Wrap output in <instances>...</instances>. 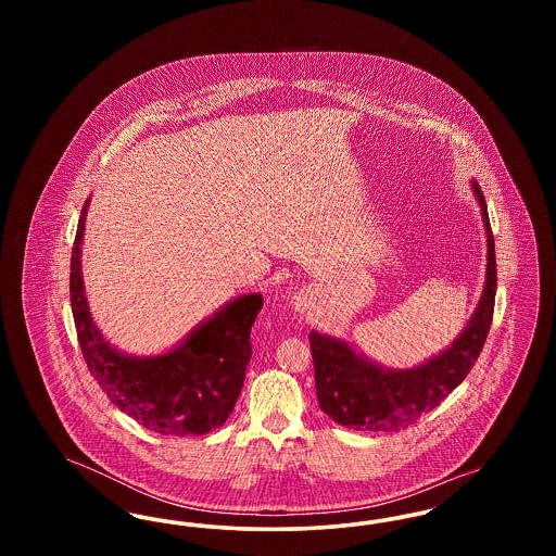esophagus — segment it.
<instances>
[{
  "label": "esophagus",
  "mask_w": 556,
  "mask_h": 556,
  "mask_svg": "<svg viewBox=\"0 0 556 556\" xmlns=\"http://www.w3.org/2000/svg\"><path fill=\"white\" fill-rule=\"evenodd\" d=\"M291 304H293V308H295L298 313H304L306 308H311V295H308V291H298V293H293Z\"/></svg>",
  "instance_id": "esophagus-1"
}]
</instances>
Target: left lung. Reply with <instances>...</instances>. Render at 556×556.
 <instances>
[{"mask_svg":"<svg viewBox=\"0 0 556 556\" xmlns=\"http://www.w3.org/2000/svg\"><path fill=\"white\" fill-rule=\"evenodd\" d=\"M488 236V270L476 315L456 342L421 367L386 370L340 340L311 331L320 410L356 431H397L433 410L473 369L485 344L496 300V252L481 189L473 181Z\"/></svg>","mask_w":556,"mask_h":556,"instance_id":"8db88e82","label":"left lung"}]
</instances>
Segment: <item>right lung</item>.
<instances>
[{
  "instance_id": "1",
  "label": "right lung",
  "mask_w": 556,
  "mask_h": 556,
  "mask_svg": "<svg viewBox=\"0 0 556 556\" xmlns=\"http://www.w3.org/2000/svg\"><path fill=\"white\" fill-rule=\"evenodd\" d=\"M80 211L71 256V306L87 369L114 406L162 435H204L233 413L252 356L250 331L263 295L250 293L195 329L184 344L156 358H132L102 338L89 315L80 279Z\"/></svg>"
}]
</instances>
